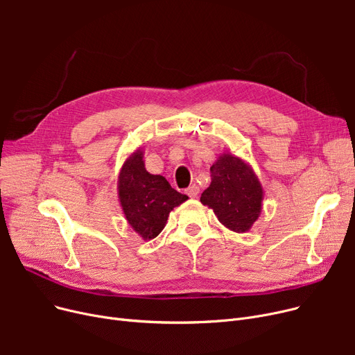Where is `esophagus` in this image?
Listing matches in <instances>:
<instances>
[{
    "instance_id": "34e87169",
    "label": "esophagus",
    "mask_w": 355,
    "mask_h": 355,
    "mask_svg": "<svg viewBox=\"0 0 355 355\" xmlns=\"http://www.w3.org/2000/svg\"><path fill=\"white\" fill-rule=\"evenodd\" d=\"M185 193H187V196H189V197L196 198V197L198 196V193H200V189H198L197 185L194 184V185H191V187H189L187 190H185Z\"/></svg>"
}]
</instances>
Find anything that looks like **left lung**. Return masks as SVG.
<instances>
[{"label": "left lung", "mask_w": 355, "mask_h": 355, "mask_svg": "<svg viewBox=\"0 0 355 355\" xmlns=\"http://www.w3.org/2000/svg\"><path fill=\"white\" fill-rule=\"evenodd\" d=\"M211 182L200 201L211 209L223 226L234 233H246L262 211L263 187L252 165L223 153L210 166Z\"/></svg>", "instance_id": "1"}]
</instances>
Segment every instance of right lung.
Here are the masks:
<instances>
[{
	"label": "right lung",
	"instance_id": "add662e5",
	"mask_svg": "<svg viewBox=\"0 0 355 355\" xmlns=\"http://www.w3.org/2000/svg\"><path fill=\"white\" fill-rule=\"evenodd\" d=\"M118 198L128 225L144 240L155 239L170 213L189 200L174 190L165 177L146 171L141 146L129 154L121 168Z\"/></svg>",
	"mask_w": 355,
	"mask_h": 355
}]
</instances>
